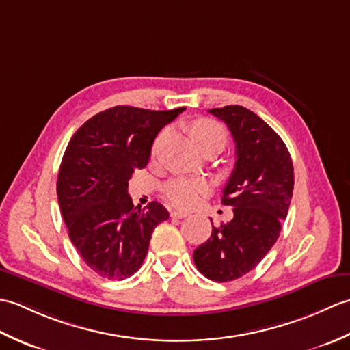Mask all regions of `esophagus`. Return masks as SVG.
<instances>
[{
	"label": "esophagus",
	"instance_id": "esophagus-1",
	"mask_svg": "<svg viewBox=\"0 0 350 350\" xmlns=\"http://www.w3.org/2000/svg\"><path fill=\"white\" fill-rule=\"evenodd\" d=\"M185 217H188V213L183 212V211H173V212H171V218H179V219H182V218H185Z\"/></svg>",
	"mask_w": 350,
	"mask_h": 350
}]
</instances>
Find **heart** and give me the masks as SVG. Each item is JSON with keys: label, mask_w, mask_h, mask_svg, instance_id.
<instances>
[{"label": "heart", "mask_w": 350, "mask_h": 350, "mask_svg": "<svg viewBox=\"0 0 350 350\" xmlns=\"http://www.w3.org/2000/svg\"><path fill=\"white\" fill-rule=\"evenodd\" d=\"M189 132L200 148L211 143L226 144L227 139L224 128L218 122L212 120V118H197V120L191 123ZM163 138H165V133H161L158 139H156L153 147L154 152L159 148ZM207 192H209V185L204 180L197 179H174L168 182L165 188H163V196H165L171 204L177 207L194 206Z\"/></svg>", "instance_id": "b5f03b06"}]
</instances>
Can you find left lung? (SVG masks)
Masks as SVG:
<instances>
[{
	"instance_id": "1",
	"label": "left lung",
	"mask_w": 350,
	"mask_h": 350,
	"mask_svg": "<svg viewBox=\"0 0 350 350\" xmlns=\"http://www.w3.org/2000/svg\"><path fill=\"white\" fill-rule=\"evenodd\" d=\"M209 113L227 124L236 144V163L222 191L233 219L212 224L209 239L194 251V263L218 282L243 277L277 242L293 196V162L284 141L252 111L228 105Z\"/></svg>"
}]
</instances>
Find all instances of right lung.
Wrapping results in <instances>:
<instances>
[{
	"instance_id": "right-lung-1",
	"label": "right lung",
	"mask_w": 350,
	"mask_h": 350,
	"mask_svg": "<svg viewBox=\"0 0 350 350\" xmlns=\"http://www.w3.org/2000/svg\"><path fill=\"white\" fill-rule=\"evenodd\" d=\"M185 107L152 111L118 105L73 133L58 171L57 196L69 237L93 272L108 280L135 273L154 227L170 213L158 202L133 206L128 185L144 168L153 141Z\"/></svg>"
}]
</instances>
